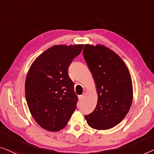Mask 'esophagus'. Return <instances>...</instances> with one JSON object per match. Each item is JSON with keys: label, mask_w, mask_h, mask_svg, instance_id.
<instances>
[{"label": "esophagus", "mask_w": 154, "mask_h": 154, "mask_svg": "<svg viewBox=\"0 0 154 154\" xmlns=\"http://www.w3.org/2000/svg\"><path fill=\"white\" fill-rule=\"evenodd\" d=\"M78 98H79V101H82V100L83 98H84V95H80V96H78Z\"/></svg>", "instance_id": "obj_1"}]
</instances>
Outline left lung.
<instances>
[{"label":"left lung","instance_id":"obj_1","mask_svg":"<svg viewBox=\"0 0 154 154\" xmlns=\"http://www.w3.org/2000/svg\"><path fill=\"white\" fill-rule=\"evenodd\" d=\"M83 56L96 83L98 102L85 116L96 130H108L123 120L132 103L131 76L126 65L113 51L101 45L86 44Z\"/></svg>","mask_w":154,"mask_h":154}]
</instances>
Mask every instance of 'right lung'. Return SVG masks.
Returning a JSON list of instances; mask_svg holds the SVG:
<instances>
[{
    "mask_svg": "<svg viewBox=\"0 0 154 154\" xmlns=\"http://www.w3.org/2000/svg\"><path fill=\"white\" fill-rule=\"evenodd\" d=\"M84 45H58L41 54L31 65L25 96L35 121L45 130L58 132L66 126L78 101L68 67Z\"/></svg>",
    "mask_w": 154,
    "mask_h": 154,
    "instance_id": "obj_1",
    "label": "right lung"
}]
</instances>
